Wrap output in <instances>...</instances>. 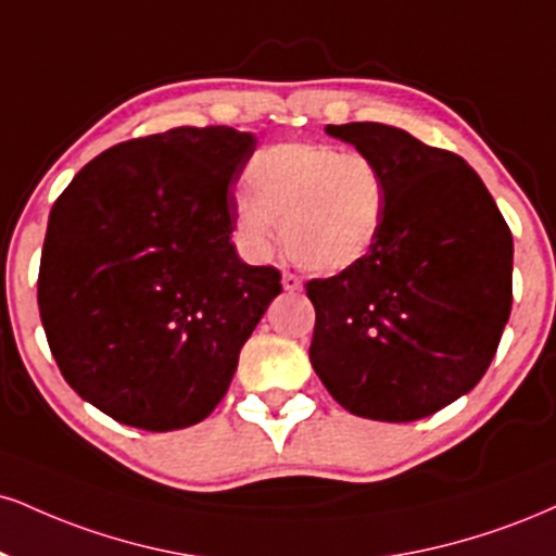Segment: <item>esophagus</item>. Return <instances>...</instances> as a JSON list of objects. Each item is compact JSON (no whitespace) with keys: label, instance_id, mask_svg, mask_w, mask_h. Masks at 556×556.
Wrapping results in <instances>:
<instances>
[{"label":"esophagus","instance_id":"obj_1","mask_svg":"<svg viewBox=\"0 0 556 556\" xmlns=\"http://www.w3.org/2000/svg\"><path fill=\"white\" fill-rule=\"evenodd\" d=\"M282 287H285L287 292H295V290H300V287H303V282H300L298 274L285 271V274H282Z\"/></svg>","mask_w":556,"mask_h":556}]
</instances>
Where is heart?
Listing matches in <instances>:
<instances>
[{"label":"heart","instance_id":"obj_1","mask_svg":"<svg viewBox=\"0 0 556 556\" xmlns=\"http://www.w3.org/2000/svg\"><path fill=\"white\" fill-rule=\"evenodd\" d=\"M245 186L236 204V232L251 256H269L285 232L298 264L337 274L363 264L376 249L386 178L365 152L324 142L271 144L253 155Z\"/></svg>","mask_w":556,"mask_h":556}]
</instances>
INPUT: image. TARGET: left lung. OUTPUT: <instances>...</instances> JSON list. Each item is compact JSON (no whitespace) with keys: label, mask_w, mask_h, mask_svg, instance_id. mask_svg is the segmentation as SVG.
Wrapping results in <instances>:
<instances>
[{"label":"left lung","mask_w":556,"mask_h":556,"mask_svg":"<svg viewBox=\"0 0 556 556\" xmlns=\"http://www.w3.org/2000/svg\"><path fill=\"white\" fill-rule=\"evenodd\" d=\"M326 134L376 160L386 219L363 264L305 285L311 365L357 417H430L469 393L497 352L513 307L510 227L464 157L386 124Z\"/></svg>","instance_id":"obj_1"}]
</instances>
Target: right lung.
Here are the masks:
<instances>
[{
	"mask_svg": "<svg viewBox=\"0 0 556 556\" xmlns=\"http://www.w3.org/2000/svg\"><path fill=\"white\" fill-rule=\"evenodd\" d=\"M256 137L178 126L100 152L49 214L38 311L59 370L116 422L191 427L223 401L240 346L282 292L230 243Z\"/></svg>",
	"mask_w": 556,
	"mask_h": 556,
	"instance_id": "add662e5",
	"label": "right lung"
}]
</instances>
